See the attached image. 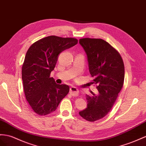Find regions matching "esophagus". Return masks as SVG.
<instances>
[{
	"label": "esophagus",
	"mask_w": 146,
	"mask_h": 146,
	"mask_svg": "<svg viewBox=\"0 0 146 146\" xmlns=\"http://www.w3.org/2000/svg\"><path fill=\"white\" fill-rule=\"evenodd\" d=\"M78 93H79V91L78 89L75 88V87H72L70 89V94L74 96V97H76L78 95Z\"/></svg>",
	"instance_id": "34e87169"
}]
</instances>
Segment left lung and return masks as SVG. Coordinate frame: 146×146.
<instances>
[{"instance_id":"1","label":"left lung","mask_w":146,"mask_h":146,"mask_svg":"<svg viewBox=\"0 0 146 146\" xmlns=\"http://www.w3.org/2000/svg\"><path fill=\"white\" fill-rule=\"evenodd\" d=\"M79 42L87 55L89 70L96 85L98 95H86L87 108L80 115L89 121H96L108 114L122 89L125 66L118 52L102 39L83 38Z\"/></svg>"}]
</instances>
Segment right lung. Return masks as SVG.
Instances as JSON below:
<instances>
[{"mask_svg": "<svg viewBox=\"0 0 146 146\" xmlns=\"http://www.w3.org/2000/svg\"><path fill=\"white\" fill-rule=\"evenodd\" d=\"M77 43L75 38L50 36L36 41L28 48L22 66V80L26 99L37 114L54 112L68 94V86L57 84L50 75L58 54Z\"/></svg>", "mask_w": 146, "mask_h": 146, "instance_id": "obj_1", "label": "right lung"}]
</instances>
